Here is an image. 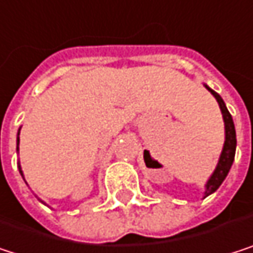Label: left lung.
I'll return each instance as SVG.
<instances>
[{
	"instance_id": "1",
	"label": "left lung",
	"mask_w": 253,
	"mask_h": 253,
	"mask_svg": "<svg viewBox=\"0 0 253 253\" xmlns=\"http://www.w3.org/2000/svg\"><path fill=\"white\" fill-rule=\"evenodd\" d=\"M206 88L215 96L216 102L219 103V108H221V112H222V118H224V124H225V142H224V148H222V153H221V157H219V162H218V166L215 169V172L212 173V176L209 178L208 184H206V191H205V197H208L209 194L215 193L219 185L224 182V179L227 178L230 169H231V165L234 162V156H236V129H234V123H233V118H231V114L228 112L222 97L213 91L211 87L206 85Z\"/></svg>"
}]
</instances>
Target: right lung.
<instances>
[{
  "label": "right lung",
  "mask_w": 253,
  "mask_h": 253,
  "mask_svg": "<svg viewBox=\"0 0 253 253\" xmlns=\"http://www.w3.org/2000/svg\"><path fill=\"white\" fill-rule=\"evenodd\" d=\"M19 133H20V130H19ZM19 133H17V150H19V141H20V139H19ZM19 170H20V175L23 176V173H22V169H20V166H19Z\"/></svg>",
  "instance_id": "right-lung-1"
}]
</instances>
